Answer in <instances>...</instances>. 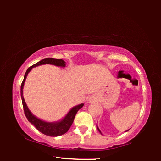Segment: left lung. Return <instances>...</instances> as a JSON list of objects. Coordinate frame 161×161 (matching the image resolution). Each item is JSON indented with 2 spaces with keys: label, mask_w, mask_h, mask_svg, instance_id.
Listing matches in <instances>:
<instances>
[{
  "label": "left lung",
  "mask_w": 161,
  "mask_h": 161,
  "mask_svg": "<svg viewBox=\"0 0 161 161\" xmlns=\"http://www.w3.org/2000/svg\"><path fill=\"white\" fill-rule=\"evenodd\" d=\"M97 129H98V130H99V133H101V134H102V132H101V130H100V129H99V127H98V126H97ZM128 130H126V131H128Z\"/></svg>",
  "instance_id": "left-lung-1"
}]
</instances>
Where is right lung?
Returning <instances> with one entry per match:
<instances>
[{"instance_id": "right-lung-1", "label": "right lung", "mask_w": 161, "mask_h": 161, "mask_svg": "<svg viewBox=\"0 0 161 161\" xmlns=\"http://www.w3.org/2000/svg\"><path fill=\"white\" fill-rule=\"evenodd\" d=\"M42 64H53V65H54V66L65 67V66H66V62H65L63 59H57L54 58H45V59H42V60H40V62H37L36 64H33L31 67H29L26 71L25 76H24L23 81L21 84L20 96L22 99V102H23L24 112H25V115L26 116L27 119L28 120V121L31 122V123L33 125V126L36 128L39 131L43 133V134L55 137V136L63 135L65 133L67 132V130L69 129L70 126H72L73 121H74L75 115L77 114V111L83 107L84 103H80V104L72 107L63 119H62L61 120H59V121H54V122L45 121L35 116L34 114L30 111L28 106L26 104L25 99H24V97H23V89L24 84L25 82V80L27 78V76L28 75V73L31 72L33 67L40 66V65H42Z\"/></svg>"}]
</instances>
